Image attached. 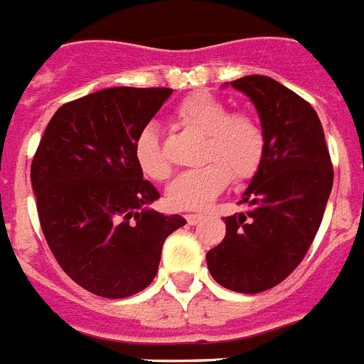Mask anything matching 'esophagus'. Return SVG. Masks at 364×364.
<instances>
[{
	"mask_svg": "<svg viewBox=\"0 0 364 364\" xmlns=\"http://www.w3.org/2000/svg\"><path fill=\"white\" fill-rule=\"evenodd\" d=\"M186 220H188V223H190V225H196V223H199L200 220H203V216H200V214H188V216H186Z\"/></svg>",
	"mask_w": 364,
	"mask_h": 364,
	"instance_id": "1",
	"label": "esophagus"
}]
</instances>
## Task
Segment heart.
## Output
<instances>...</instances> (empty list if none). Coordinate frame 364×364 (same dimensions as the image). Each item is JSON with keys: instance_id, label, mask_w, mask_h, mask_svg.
<instances>
[{"instance_id": "1", "label": "heart", "mask_w": 364, "mask_h": 364, "mask_svg": "<svg viewBox=\"0 0 364 364\" xmlns=\"http://www.w3.org/2000/svg\"><path fill=\"white\" fill-rule=\"evenodd\" d=\"M174 122L203 135L199 167L186 171L168 184L165 199L176 210H203L216 199L229 180L244 182L257 173L267 139L259 120L250 112H229L216 95L197 92L174 110ZM135 161L152 180H165L171 164L154 126H146L135 139Z\"/></svg>"}]
</instances>
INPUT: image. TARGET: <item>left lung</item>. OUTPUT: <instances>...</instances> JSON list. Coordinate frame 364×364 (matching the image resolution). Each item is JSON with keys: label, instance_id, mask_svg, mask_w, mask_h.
Returning <instances> with one entry per match:
<instances>
[{"label": "left lung", "instance_id": "obj_1", "mask_svg": "<svg viewBox=\"0 0 364 364\" xmlns=\"http://www.w3.org/2000/svg\"><path fill=\"white\" fill-rule=\"evenodd\" d=\"M231 86L259 114L267 148L225 237L206 254L212 278L237 293L278 286L306 255L333 190V165L312 105L274 78L250 75Z\"/></svg>", "mask_w": 364, "mask_h": 364}]
</instances>
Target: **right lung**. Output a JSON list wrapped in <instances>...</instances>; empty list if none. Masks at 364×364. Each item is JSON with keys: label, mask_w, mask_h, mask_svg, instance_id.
I'll return each mask as SVG.
<instances>
[{"label": "right lung", "mask_w": 364, "mask_h": 364, "mask_svg": "<svg viewBox=\"0 0 364 364\" xmlns=\"http://www.w3.org/2000/svg\"><path fill=\"white\" fill-rule=\"evenodd\" d=\"M171 88H107L62 105L31 161L41 229L65 274L107 299L152 284L165 238L186 220L148 205L159 199L142 180L135 139Z\"/></svg>", "instance_id": "right-lung-1"}]
</instances>
